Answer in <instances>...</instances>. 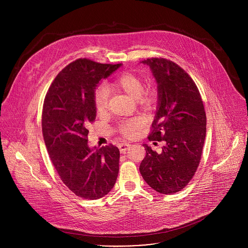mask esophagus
<instances>
[{
    "mask_svg": "<svg viewBox=\"0 0 248 248\" xmlns=\"http://www.w3.org/2000/svg\"><path fill=\"white\" fill-rule=\"evenodd\" d=\"M129 146H130V144H129V143H126V142H124V143L119 144V148H120L121 153H125Z\"/></svg>",
    "mask_w": 248,
    "mask_h": 248,
    "instance_id": "obj_1",
    "label": "esophagus"
}]
</instances>
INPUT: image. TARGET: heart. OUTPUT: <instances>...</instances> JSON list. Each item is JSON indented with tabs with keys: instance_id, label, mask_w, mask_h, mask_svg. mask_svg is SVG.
Listing matches in <instances>:
<instances>
[{
	"instance_id": "heart-1",
	"label": "heart",
	"mask_w": 248,
	"mask_h": 248,
	"mask_svg": "<svg viewBox=\"0 0 248 248\" xmlns=\"http://www.w3.org/2000/svg\"><path fill=\"white\" fill-rule=\"evenodd\" d=\"M114 84L131 97L137 98L138 101L143 105H150L157 98V93L154 89L143 90L144 83L142 78L133 73L126 72L120 74L114 78ZM109 96L110 92L107 86L101 85L96 89L94 94V105L96 111L99 114L104 113L107 109ZM144 124V120L140 117L127 119L119 124L118 131L125 138H134Z\"/></svg>"
}]
</instances>
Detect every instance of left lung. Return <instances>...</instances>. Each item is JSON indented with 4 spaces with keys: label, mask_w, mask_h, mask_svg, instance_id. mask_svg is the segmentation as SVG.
<instances>
[{
    "label": "left lung",
    "mask_w": 248,
    "mask_h": 248,
    "mask_svg": "<svg viewBox=\"0 0 248 248\" xmlns=\"http://www.w3.org/2000/svg\"><path fill=\"white\" fill-rule=\"evenodd\" d=\"M158 82L159 101L149 141L164 143L160 153L144 144L139 167L144 181L162 194L181 191L192 180L206 136V113L199 90L189 75L164 58L142 61Z\"/></svg>",
    "instance_id": "left-lung-1"
}]
</instances>
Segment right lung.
I'll return each mask as SVG.
<instances>
[{
  "mask_svg": "<svg viewBox=\"0 0 248 248\" xmlns=\"http://www.w3.org/2000/svg\"><path fill=\"white\" fill-rule=\"evenodd\" d=\"M122 64L78 59L58 74L45 96L42 132L53 166L76 195L95 200L108 194L119 173L120 150L113 144L89 148L95 122V88Z\"/></svg>",
  "mask_w": 248,
  "mask_h": 248,
  "instance_id": "add662e5",
  "label": "right lung"
}]
</instances>
